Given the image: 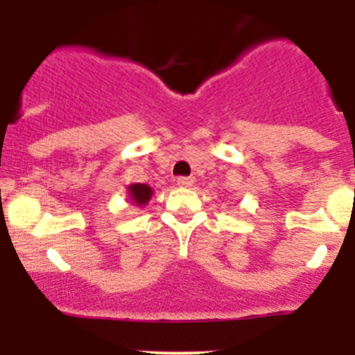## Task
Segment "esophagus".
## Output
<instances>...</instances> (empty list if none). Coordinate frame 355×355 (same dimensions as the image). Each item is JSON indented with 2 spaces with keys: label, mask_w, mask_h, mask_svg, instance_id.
<instances>
[{
  "label": "esophagus",
  "mask_w": 355,
  "mask_h": 355,
  "mask_svg": "<svg viewBox=\"0 0 355 355\" xmlns=\"http://www.w3.org/2000/svg\"><path fill=\"white\" fill-rule=\"evenodd\" d=\"M192 184H194V178L192 177H178L177 178L178 187H191Z\"/></svg>",
  "instance_id": "34e87169"
}]
</instances>
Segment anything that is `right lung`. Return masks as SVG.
Masks as SVG:
<instances>
[{
    "label": "right lung",
    "mask_w": 355,
    "mask_h": 355,
    "mask_svg": "<svg viewBox=\"0 0 355 355\" xmlns=\"http://www.w3.org/2000/svg\"><path fill=\"white\" fill-rule=\"evenodd\" d=\"M128 196L135 206H146L153 196V189L146 184H132L128 185Z\"/></svg>",
    "instance_id": "1"
}]
</instances>
